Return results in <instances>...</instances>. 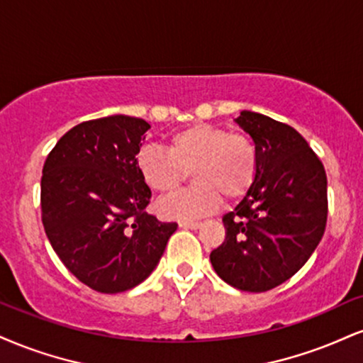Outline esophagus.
I'll list each match as a JSON object with an SVG mask.
<instances>
[{"instance_id": "1", "label": "esophagus", "mask_w": 363, "mask_h": 363, "mask_svg": "<svg viewBox=\"0 0 363 363\" xmlns=\"http://www.w3.org/2000/svg\"><path fill=\"white\" fill-rule=\"evenodd\" d=\"M179 226H181V228H186V230H198V228H201V223H198V221H181Z\"/></svg>"}]
</instances>
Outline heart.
Instances as JSON below:
<instances>
[{
    "label": "heart",
    "mask_w": 363,
    "mask_h": 363,
    "mask_svg": "<svg viewBox=\"0 0 363 363\" xmlns=\"http://www.w3.org/2000/svg\"><path fill=\"white\" fill-rule=\"evenodd\" d=\"M138 174L157 193H172L191 172L194 187L159 203L160 215L193 221L215 213L221 198L237 203L250 193L259 177V150L250 137L223 126L193 123L167 140V152L145 147L138 152Z\"/></svg>",
    "instance_id": "obj_1"
}]
</instances>
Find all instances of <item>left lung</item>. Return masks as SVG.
Segmentation results:
<instances>
[{"label":"left lung","mask_w":363,"mask_h":363,"mask_svg":"<svg viewBox=\"0 0 363 363\" xmlns=\"http://www.w3.org/2000/svg\"><path fill=\"white\" fill-rule=\"evenodd\" d=\"M235 123L259 150V177L223 216L225 242L209 260L230 286L265 292L294 276L321 242L328 216L326 172L292 126L247 110Z\"/></svg>","instance_id":"left-lung-1"}]
</instances>
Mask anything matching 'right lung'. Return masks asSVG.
<instances>
[{
  "label": "right lung",
  "instance_id": "1",
  "mask_svg": "<svg viewBox=\"0 0 363 363\" xmlns=\"http://www.w3.org/2000/svg\"><path fill=\"white\" fill-rule=\"evenodd\" d=\"M150 125L113 115L69 130L42 170V223L52 248L82 284L116 294L154 272L177 223L145 213L150 187L137 154Z\"/></svg>",
  "mask_w": 363,
  "mask_h": 363
}]
</instances>
